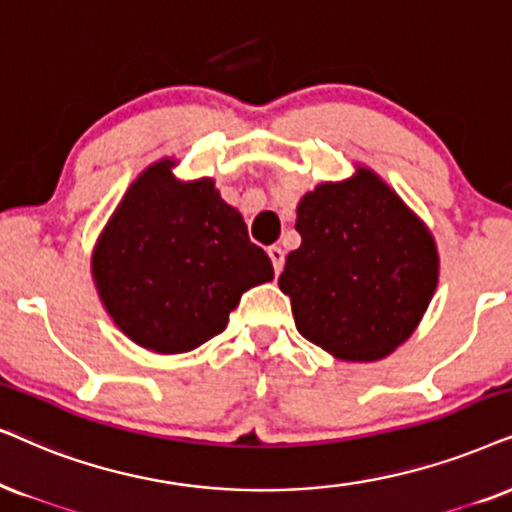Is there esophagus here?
I'll return each instance as SVG.
<instances>
[{
  "instance_id": "esophagus-1",
  "label": "esophagus",
  "mask_w": 512,
  "mask_h": 512,
  "mask_svg": "<svg viewBox=\"0 0 512 512\" xmlns=\"http://www.w3.org/2000/svg\"><path fill=\"white\" fill-rule=\"evenodd\" d=\"M267 252H269V260H271V264H274V271L278 276V274H281V269H283V262H286V252L278 248V245H271Z\"/></svg>"
}]
</instances>
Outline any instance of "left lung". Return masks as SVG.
<instances>
[{"mask_svg": "<svg viewBox=\"0 0 512 512\" xmlns=\"http://www.w3.org/2000/svg\"><path fill=\"white\" fill-rule=\"evenodd\" d=\"M302 245L278 286L309 342L345 361H375L409 340L435 295L430 229L368 167L323 181L297 205Z\"/></svg>", "mask_w": 512, "mask_h": 512, "instance_id": "8db88e82", "label": "left lung"}]
</instances>
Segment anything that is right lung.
Listing matches in <instances>:
<instances>
[{
  "instance_id": "obj_1",
  "label": "right lung",
  "mask_w": 512,
  "mask_h": 512,
  "mask_svg": "<svg viewBox=\"0 0 512 512\" xmlns=\"http://www.w3.org/2000/svg\"><path fill=\"white\" fill-rule=\"evenodd\" d=\"M163 158L139 174L92 255L96 290L115 326L158 354L191 352L226 328L241 295L274 278L241 212L215 181H179Z\"/></svg>"
}]
</instances>
